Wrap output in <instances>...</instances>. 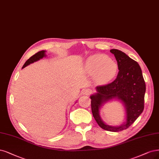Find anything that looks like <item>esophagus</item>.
<instances>
[{"mask_svg":"<svg viewBox=\"0 0 159 159\" xmlns=\"http://www.w3.org/2000/svg\"><path fill=\"white\" fill-rule=\"evenodd\" d=\"M82 93L85 95H89L91 93V91L89 89H84L83 91H82Z\"/></svg>","mask_w":159,"mask_h":159,"instance_id":"obj_1","label":"esophagus"}]
</instances>
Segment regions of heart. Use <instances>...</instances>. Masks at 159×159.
<instances>
[{"mask_svg": "<svg viewBox=\"0 0 159 159\" xmlns=\"http://www.w3.org/2000/svg\"><path fill=\"white\" fill-rule=\"evenodd\" d=\"M86 68L90 74H97V78L100 81H106L116 74L118 66L107 56L98 54L88 58Z\"/></svg>", "mask_w": 159, "mask_h": 159, "instance_id": "heart-1", "label": "heart"}]
</instances>
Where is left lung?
<instances>
[{
  "label": "left lung",
  "mask_w": 159,
  "mask_h": 159,
  "mask_svg": "<svg viewBox=\"0 0 159 159\" xmlns=\"http://www.w3.org/2000/svg\"><path fill=\"white\" fill-rule=\"evenodd\" d=\"M110 51L116 59L119 72L111 83L96 87L97 93L91 96V106L93 116L98 125L105 130L116 132L128 128L143 112L146 86L138 62L121 51L111 49ZM114 98L121 100L127 110V122L118 127L105 125L99 116L102 103Z\"/></svg>",
  "instance_id": "8db88e82"
}]
</instances>
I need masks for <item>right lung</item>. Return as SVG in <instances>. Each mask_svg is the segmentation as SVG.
<instances>
[{
    "instance_id": "add662e5",
    "label": "right lung",
    "mask_w": 159,
    "mask_h": 159,
    "mask_svg": "<svg viewBox=\"0 0 159 159\" xmlns=\"http://www.w3.org/2000/svg\"><path fill=\"white\" fill-rule=\"evenodd\" d=\"M45 52L44 51H39L37 52L35 54H34V55H33L32 57H31L27 61L25 62V63L24 64L22 68H25V66H27V65L30 64L31 63H33L34 62L37 61H39V59L43 58L44 57H45Z\"/></svg>"
}]
</instances>
